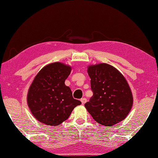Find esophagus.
<instances>
[{
    "label": "esophagus",
    "mask_w": 158,
    "mask_h": 158,
    "mask_svg": "<svg viewBox=\"0 0 158 158\" xmlns=\"http://www.w3.org/2000/svg\"><path fill=\"white\" fill-rule=\"evenodd\" d=\"M81 101L82 104V105H84V104L87 102V99H86V98H82V99H81Z\"/></svg>",
    "instance_id": "obj_1"
}]
</instances>
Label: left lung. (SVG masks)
<instances>
[{"label":"left lung","mask_w":158,"mask_h":158,"mask_svg":"<svg viewBox=\"0 0 158 158\" xmlns=\"http://www.w3.org/2000/svg\"><path fill=\"white\" fill-rule=\"evenodd\" d=\"M87 73L94 94L85 107L94 119L105 126L125 119L132 109L133 97L123 74L106 63L89 65Z\"/></svg>","instance_id":"obj_1"}]
</instances>
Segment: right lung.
Instances as JSON below:
<instances>
[{
	"instance_id": "1",
	"label": "right lung",
	"mask_w": 158,
	"mask_h": 158,
	"mask_svg": "<svg viewBox=\"0 0 158 158\" xmlns=\"http://www.w3.org/2000/svg\"><path fill=\"white\" fill-rule=\"evenodd\" d=\"M71 71V66L57 62L47 64L36 75L29 87L27 103L40 122L47 126L60 125L81 104L73 98L71 89L64 84Z\"/></svg>"
}]
</instances>
